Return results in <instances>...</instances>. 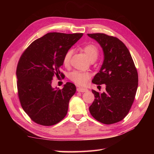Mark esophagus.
<instances>
[{
    "label": "esophagus",
    "mask_w": 154,
    "mask_h": 154,
    "mask_svg": "<svg viewBox=\"0 0 154 154\" xmlns=\"http://www.w3.org/2000/svg\"><path fill=\"white\" fill-rule=\"evenodd\" d=\"M77 91L80 92H84L88 91V89H87V88H83V87H78L77 88Z\"/></svg>",
    "instance_id": "34e87169"
}]
</instances>
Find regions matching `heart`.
<instances>
[{
  "label": "heart",
  "mask_w": 154,
  "mask_h": 154,
  "mask_svg": "<svg viewBox=\"0 0 154 154\" xmlns=\"http://www.w3.org/2000/svg\"><path fill=\"white\" fill-rule=\"evenodd\" d=\"M83 51H84L87 57L90 61H94L96 60L99 54V50L97 46L94 44H88L83 47ZM73 51L72 49L68 50L65 54L63 62L65 66H68L70 63V60L72 57ZM69 78L75 83L80 85H83L87 83L90 78V74L88 72L75 71L70 74Z\"/></svg>",
  "instance_id": "1"
}]
</instances>
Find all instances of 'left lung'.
Segmentation results:
<instances>
[{"label":"left lung","mask_w":154,"mask_h":154,"mask_svg":"<svg viewBox=\"0 0 154 154\" xmlns=\"http://www.w3.org/2000/svg\"><path fill=\"white\" fill-rule=\"evenodd\" d=\"M102 48L104 55L100 72L92 82L106 85V91L92 90L95 99L89 107L91 114L98 122L113 124L128 113L138 86V74L128 49L118 38L103 33L87 34Z\"/></svg>","instance_id":"8db88e82"}]
</instances>
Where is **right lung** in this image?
Segmentation results:
<instances>
[{
  "label": "right lung",
  "mask_w": 154,
  "mask_h": 154,
  "mask_svg": "<svg viewBox=\"0 0 154 154\" xmlns=\"http://www.w3.org/2000/svg\"><path fill=\"white\" fill-rule=\"evenodd\" d=\"M82 36L49 32L32 42L21 56L16 72L18 97L22 109L35 123L53 125L66 116L76 86L67 82L60 90L52 87V80L55 76L60 77L65 54Z\"/></svg>",
  "instance_id": "right-lung-1"
}]
</instances>
